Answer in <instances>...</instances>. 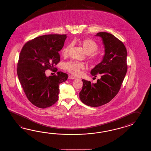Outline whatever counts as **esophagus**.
Masks as SVG:
<instances>
[{
  "label": "esophagus",
  "instance_id": "esophagus-1",
  "mask_svg": "<svg viewBox=\"0 0 151 151\" xmlns=\"http://www.w3.org/2000/svg\"><path fill=\"white\" fill-rule=\"evenodd\" d=\"M76 78L75 77H74L73 76H71V75H70L69 76H68V79H75Z\"/></svg>",
  "mask_w": 151,
  "mask_h": 151
}]
</instances>
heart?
I'll return each instance as SVG.
<instances>
[{"label":"heart","instance_id":"b5f03b06","mask_svg":"<svg viewBox=\"0 0 151 151\" xmlns=\"http://www.w3.org/2000/svg\"><path fill=\"white\" fill-rule=\"evenodd\" d=\"M78 42L86 54H91L98 50L97 45L91 39L79 40ZM70 47L71 45L68 44L62 49L63 56H66L68 55L70 52ZM91 59L93 60V58H91ZM84 68L85 66L83 63L77 61H70L66 62L64 65V68L74 76H78L80 74L81 70H84Z\"/></svg>","mask_w":151,"mask_h":151}]
</instances>
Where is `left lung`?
<instances>
[{
	"instance_id": "1",
	"label": "left lung",
	"mask_w": 151,
	"mask_h": 151,
	"mask_svg": "<svg viewBox=\"0 0 151 151\" xmlns=\"http://www.w3.org/2000/svg\"><path fill=\"white\" fill-rule=\"evenodd\" d=\"M104 48V54L100 63L90 73L94 77L100 74L96 83L82 79L83 88L79 98L83 103L93 107L107 104L119 92L127 72V51L124 44L112 34L97 33Z\"/></svg>"
}]
</instances>
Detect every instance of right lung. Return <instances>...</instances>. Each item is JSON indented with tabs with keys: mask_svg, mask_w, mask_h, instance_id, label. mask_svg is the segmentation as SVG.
<instances>
[{
	"mask_svg": "<svg viewBox=\"0 0 151 151\" xmlns=\"http://www.w3.org/2000/svg\"><path fill=\"white\" fill-rule=\"evenodd\" d=\"M66 38V35H41L26 43L20 52L17 69L19 82L28 100L39 108L50 107L58 100L59 84L68 78L62 72L45 74L60 61L58 51Z\"/></svg>",
	"mask_w": 151,
	"mask_h": 151,
	"instance_id": "right-lung-1",
	"label": "right lung"
}]
</instances>
